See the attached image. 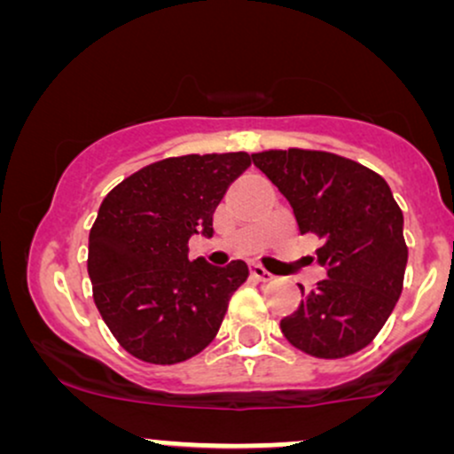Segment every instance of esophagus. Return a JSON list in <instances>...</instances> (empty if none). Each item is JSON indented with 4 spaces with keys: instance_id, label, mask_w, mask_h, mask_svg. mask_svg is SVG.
Wrapping results in <instances>:
<instances>
[{
    "instance_id": "1",
    "label": "esophagus",
    "mask_w": 454,
    "mask_h": 454,
    "mask_svg": "<svg viewBox=\"0 0 454 454\" xmlns=\"http://www.w3.org/2000/svg\"><path fill=\"white\" fill-rule=\"evenodd\" d=\"M252 275L258 281H273L275 275L262 267V264H252Z\"/></svg>"
}]
</instances>
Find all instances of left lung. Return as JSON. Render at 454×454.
<instances>
[{
    "label": "left lung",
    "mask_w": 454,
    "mask_h": 454,
    "mask_svg": "<svg viewBox=\"0 0 454 454\" xmlns=\"http://www.w3.org/2000/svg\"><path fill=\"white\" fill-rule=\"evenodd\" d=\"M252 160L288 198L301 234L325 241L317 262L326 279L281 320V333L316 358L363 350L393 314L408 264L403 213L388 184L328 151L269 149Z\"/></svg>",
    "instance_id": "left-lung-1"
}]
</instances>
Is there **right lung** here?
<instances>
[{"label": "right lung", "mask_w": 454, "mask_h": 454, "mask_svg": "<svg viewBox=\"0 0 454 454\" xmlns=\"http://www.w3.org/2000/svg\"><path fill=\"white\" fill-rule=\"evenodd\" d=\"M252 155L207 153L145 166L108 192L90 232L87 270L102 320L123 350L175 364L215 340L243 260L187 258L192 234H213V213Z\"/></svg>", "instance_id": "obj_1"}]
</instances>
